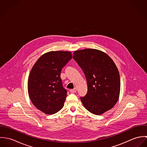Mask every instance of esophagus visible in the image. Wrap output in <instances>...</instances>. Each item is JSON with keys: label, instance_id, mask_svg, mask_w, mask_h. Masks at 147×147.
<instances>
[{"label": "esophagus", "instance_id": "1", "mask_svg": "<svg viewBox=\"0 0 147 147\" xmlns=\"http://www.w3.org/2000/svg\"><path fill=\"white\" fill-rule=\"evenodd\" d=\"M70 92H71V93H75V92H77V88L75 87V88H74V89H70Z\"/></svg>", "mask_w": 147, "mask_h": 147}]
</instances>
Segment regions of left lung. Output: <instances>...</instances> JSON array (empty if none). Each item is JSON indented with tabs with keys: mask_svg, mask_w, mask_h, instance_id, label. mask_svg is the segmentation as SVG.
I'll list each match as a JSON object with an SVG mask.
<instances>
[{
	"mask_svg": "<svg viewBox=\"0 0 147 147\" xmlns=\"http://www.w3.org/2000/svg\"><path fill=\"white\" fill-rule=\"evenodd\" d=\"M73 59L83 69L87 81L88 92L80 99L90 113L101 115L118 101L121 88L118 69L105 53L92 49L77 50Z\"/></svg>",
	"mask_w": 147,
	"mask_h": 147,
	"instance_id": "obj_1",
	"label": "left lung"
}]
</instances>
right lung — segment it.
<instances>
[{
  "instance_id": "add662e5",
  "label": "right lung",
  "mask_w": 147,
  "mask_h": 147,
  "mask_svg": "<svg viewBox=\"0 0 147 147\" xmlns=\"http://www.w3.org/2000/svg\"><path fill=\"white\" fill-rule=\"evenodd\" d=\"M71 58L68 51L48 52L38 59L30 71L28 82L30 99L45 114H55L63 107L67 90L63 88L61 73Z\"/></svg>"
}]
</instances>
